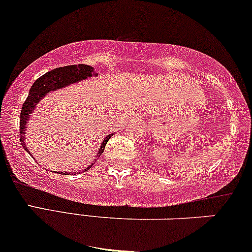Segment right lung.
Listing matches in <instances>:
<instances>
[{
    "instance_id": "obj_1",
    "label": "right lung",
    "mask_w": 252,
    "mask_h": 252,
    "mask_svg": "<svg viewBox=\"0 0 252 252\" xmlns=\"http://www.w3.org/2000/svg\"><path fill=\"white\" fill-rule=\"evenodd\" d=\"M97 73L94 70L93 67L87 66V64H70V66H64L60 68H55V69L48 71V73L44 74L40 76L38 80H35V82L32 84L30 93H29L28 98L25 99V102L23 103L22 111H21V118H19V141H21L23 148L28 150L24 142V135H25V128H26V122L30 118L31 113L33 112L35 105H37L39 100L42 97L46 96V94L50 91H55L60 88H63L66 86H69L71 83L77 82V81L83 80V78L91 77V76H97ZM112 136V134L107 135L100 146L99 152H98L97 158L94 159V162L84 170H89L91 166L94 164V162L97 161L98 158L103 154L104 148H105L107 141ZM29 153V150H28ZM30 154V153H29ZM31 155V154H30ZM62 175L67 174V172H61Z\"/></svg>"
}]
</instances>
